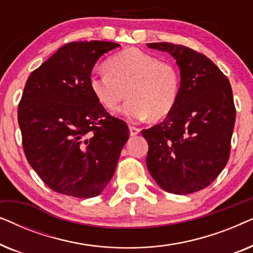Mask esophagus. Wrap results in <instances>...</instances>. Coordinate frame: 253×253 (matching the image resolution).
Listing matches in <instances>:
<instances>
[{
  "label": "esophagus",
  "instance_id": "34e87169",
  "mask_svg": "<svg viewBox=\"0 0 253 253\" xmlns=\"http://www.w3.org/2000/svg\"><path fill=\"white\" fill-rule=\"evenodd\" d=\"M129 130H130L131 136H137V134L140 132L139 127H136V126H129Z\"/></svg>",
  "mask_w": 253,
  "mask_h": 253
}]
</instances>
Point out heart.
Segmentation results:
<instances>
[{"label":"heart","instance_id":"1","mask_svg":"<svg viewBox=\"0 0 253 253\" xmlns=\"http://www.w3.org/2000/svg\"><path fill=\"white\" fill-rule=\"evenodd\" d=\"M105 68L88 78L93 95L105 108L113 109L127 94L116 113L132 122L160 120L174 109L181 81L172 64L131 47L108 58Z\"/></svg>","mask_w":253,"mask_h":253}]
</instances>
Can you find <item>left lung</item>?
Segmentation results:
<instances>
[{
	"label": "left lung",
	"mask_w": 253,
	"mask_h": 253,
	"mask_svg": "<svg viewBox=\"0 0 253 253\" xmlns=\"http://www.w3.org/2000/svg\"><path fill=\"white\" fill-rule=\"evenodd\" d=\"M147 47L171 55L181 75L174 109L141 131L148 143L147 169L162 190L189 195L209 186L227 165L236 119L233 91L205 55L169 42Z\"/></svg>",
	"instance_id": "1"
}]
</instances>
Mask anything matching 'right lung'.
Segmentation results:
<instances>
[{"label":"right lung","mask_w":253,"mask_h":253,"mask_svg":"<svg viewBox=\"0 0 253 253\" xmlns=\"http://www.w3.org/2000/svg\"><path fill=\"white\" fill-rule=\"evenodd\" d=\"M117 47L96 40L64 44L24 87L18 106L24 152L46 185L62 195L99 196L129 139L126 123L106 112L88 84L99 58Z\"/></svg>","instance_id":"obj_1"}]
</instances>
